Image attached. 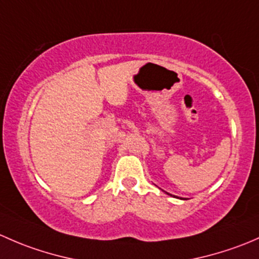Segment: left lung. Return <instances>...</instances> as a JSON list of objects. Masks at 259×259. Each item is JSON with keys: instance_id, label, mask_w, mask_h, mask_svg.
<instances>
[{"instance_id": "1", "label": "left lung", "mask_w": 259, "mask_h": 259, "mask_svg": "<svg viewBox=\"0 0 259 259\" xmlns=\"http://www.w3.org/2000/svg\"><path fill=\"white\" fill-rule=\"evenodd\" d=\"M166 193H167V192H166ZM169 194V193H168ZM169 196H172V194H169ZM176 198H178V197H176ZM181 199H185V198H181Z\"/></svg>"}]
</instances>
